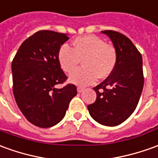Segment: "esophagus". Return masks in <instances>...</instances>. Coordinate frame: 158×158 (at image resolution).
I'll list each match as a JSON object with an SVG mask.
<instances>
[{"instance_id": "esophagus-1", "label": "esophagus", "mask_w": 158, "mask_h": 158, "mask_svg": "<svg viewBox=\"0 0 158 158\" xmlns=\"http://www.w3.org/2000/svg\"><path fill=\"white\" fill-rule=\"evenodd\" d=\"M77 90H78V92H79V93H81V92H83V91H84V88L81 86H78V88H77Z\"/></svg>"}]
</instances>
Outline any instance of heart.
<instances>
[{
    "instance_id": "1",
    "label": "heart",
    "mask_w": 158,
    "mask_h": 158,
    "mask_svg": "<svg viewBox=\"0 0 158 158\" xmlns=\"http://www.w3.org/2000/svg\"><path fill=\"white\" fill-rule=\"evenodd\" d=\"M82 60L84 68L75 72ZM58 61L67 73H71L70 81L79 85L103 79L112 73L117 63V51L113 45L93 35L76 37L72 47L62 45L58 51Z\"/></svg>"
}]
</instances>
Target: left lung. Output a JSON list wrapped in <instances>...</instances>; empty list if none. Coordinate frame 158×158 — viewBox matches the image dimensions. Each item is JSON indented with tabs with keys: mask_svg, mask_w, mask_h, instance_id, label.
Here are the masks:
<instances>
[{
	"mask_svg": "<svg viewBox=\"0 0 158 158\" xmlns=\"http://www.w3.org/2000/svg\"><path fill=\"white\" fill-rule=\"evenodd\" d=\"M117 51V63L107 79L93 88L97 99L87 106L90 116L108 127L120 125L133 113L144 86L142 56L132 41L114 31H102Z\"/></svg>",
	"mask_w": 158,
	"mask_h": 158,
	"instance_id": "8db88e82",
	"label": "left lung"
}]
</instances>
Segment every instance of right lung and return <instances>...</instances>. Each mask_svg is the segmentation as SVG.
I'll return each mask as SVG.
<instances>
[{
	"label": "right lung",
	"mask_w": 158,
	"mask_h": 158,
	"mask_svg": "<svg viewBox=\"0 0 158 158\" xmlns=\"http://www.w3.org/2000/svg\"><path fill=\"white\" fill-rule=\"evenodd\" d=\"M69 37L53 31H39L19 47L12 62L13 91L19 109L39 127H51L65 116L77 88L68 84L58 61V51Z\"/></svg>",
	"instance_id": "obj_1"
}]
</instances>
